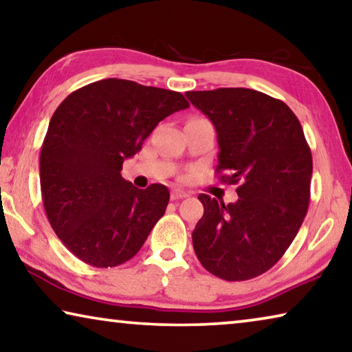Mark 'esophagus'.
<instances>
[{"label":"esophagus","mask_w":352,"mask_h":352,"mask_svg":"<svg viewBox=\"0 0 352 352\" xmlns=\"http://www.w3.org/2000/svg\"><path fill=\"white\" fill-rule=\"evenodd\" d=\"M185 197H188V192L182 191V189H174V191H172V194H170V199L172 200H182V199H185Z\"/></svg>","instance_id":"obj_1"}]
</instances>
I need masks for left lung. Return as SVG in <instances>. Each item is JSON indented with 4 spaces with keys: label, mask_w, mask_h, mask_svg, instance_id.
I'll return each instance as SVG.
<instances>
[{
    "label": "left lung",
    "mask_w": 352,
    "mask_h": 352,
    "mask_svg": "<svg viewBox=\"0 0 352 352\" xmlns=\"http://www.w3.org/2000/svg\"><path fill=\"white\" fill-rule=\"evenodd\" d=\"M213 122L216 174L238 185L235 204L200 194L204 216L192 246L206 271L228 282L271 270L298 235L309 210L314 163L298 117L282 100L244 87L186 92Z\"/></svg>",
    "instance_id": "8db88e82"
}]
</instances>
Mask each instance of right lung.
<instances>
[{
    "label": "right lung",
    "mask_w": 352,
    "mask_h": 352,
    "mask_svg": "<svg viewBox=\"0 0 352 352\" xmlns=\"http://www.w3.org/2000/svg\"><path fill=\"white\" fill-rule=\"evenodd\" d=\"M189 103L180 92L106 78L72 92L41 150L43 208L64 246L85 263L133 258L164 214V185L138 189L120 175L153 128Z\"/></svg>",
    "instance_id": "add662e5"
}]
</instances>
